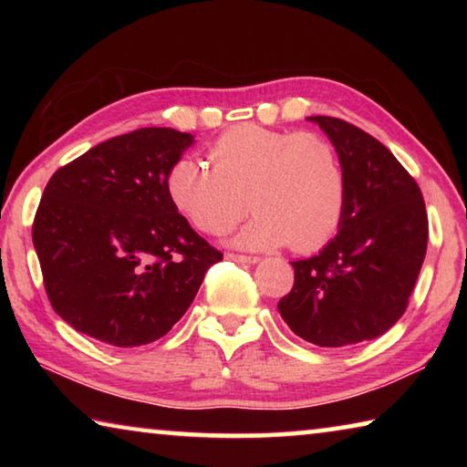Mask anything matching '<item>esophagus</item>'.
<instances>
[{"mask_svg": "<svg viewBox=\"0 0 467 467\" xmlns=\"http://www.w3.org/2000/svg\"><path fill=\"white\" fill-rule=\"evenodd\" d=\"M226 259H228V262H234V264H247V265H251V264H257V262H259L257 257H251V255H236V253H228Z\"/></svg>", "mask_w": 467, "mask_h": 467, "instance_id": "34e87169", "label": "esophagus"}]
</instances>
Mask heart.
Returning <instances> with one entry per match:
<instances>
[{"label":"heart","mask_w":467,"mask_h":467,"mask_svg":"<svg viewBox=\"0 0 467 467\" xmlns=\"http://www.w3.org/2000/svg\"><path fill=\"white\" fill-rule=\"evenodd\" d=\"M208 158L212 169L179 158L167 172L169 200L202 233H226L251 205L257 214L233 239L236 247L265 251L290 243L309 253L342 223L344 167L319 133L236 125L210 146Z\"/></svg>","instance_id":"1"}]
</instances>
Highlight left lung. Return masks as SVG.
Here are the masks:
<instances>
[{
	"label": "left lung",
	"instance_id": "left-lung-1",
	"mask_svg": "<svg viewBox=\"0 0 467 467\" xmlns=\"http://www.w3.org/2000/svg\"><path fill=\"white\" fill-rule=\"evenodd\" d=\"M336 146L346 175L337 234L290 262L295 286L278 303L298 337L342 348L383 336L404 315L426 255L420 187L381 141L336 117H306Z\"/></svg>",
	"mask_w": 467,
	"mask_h": 467
}]
</instances>
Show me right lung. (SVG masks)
<instances>
[{
  "mask_svg": "<svg viewBox=\"0 0 467 467\" xmlns=\"http://www.w3.org/2000/svg\"><path fill=\"white\" fill-rule=\"evenodd\" d=\"M192 133L144 128L61 167L38 203L33 243L47 296L76 331L117 348L169 334L223 253L179 214L167 172Z\"/></svg>",
  "mask_w": 467,
  "mask_h": 467,
  "instance_id": "1",
  "label": "right lung"
}]
</instances>
